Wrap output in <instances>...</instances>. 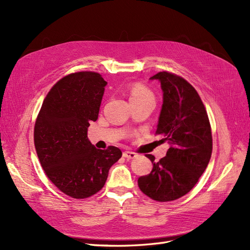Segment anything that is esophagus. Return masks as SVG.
<instances>
[{"mask_svg": "<svg viewBox=\"0 0 250 250\" xmlns=\"http://www.w3.org/2000/svg\"><path fill=\"white\" fill-rule=\"evenodd\" d=\"M123 156L125 158H127V160H132V158L137 157L138 154L132 152V151H125V152H123Z\"/></svg>", "mask_w": 250, "mask_h": 250, "instance_id": "34e87169", "label": "esophagus"}]
</instances>
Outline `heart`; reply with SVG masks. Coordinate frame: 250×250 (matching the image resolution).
<instances>
[{"mask_svg":"<svg viewBox=\"0 0 250 250\" xmlns=\"http://www.w3.org/2000/svg\"><path fill=\"white\" fill-rule=\"evenodd\" d=\"M128 94H129L130 101H145V100H153L154 101V96L153 93L146 86L144 85L143 83L135 82L128 88Z\"/></svg>","mask_w":250,"mask_h":250,"instance_id":"b5f03b06","label":"heart"}]
</instances>
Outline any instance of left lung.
<instances>
[{
  "mask_svg": "<svg viewBox=\"0 0 250 250\" xmlns=\"http://www.w3.org/2000/svg\"><path fill=\"white\" fill-rule=\"evenodd\" d=\"M150 79L160 81L164 93L155 134L171 146L158 162L146 154L153 168L138 185L151 199L166 202L183 197L197 184L210 160L213 138L206 107L190 83L166 71Z\"/></svg>",
  "mask_w": 250,
  "mask_h": 250,
  "instance_id": "1",
  "label": "left lung"
}]
</instances>
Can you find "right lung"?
<instances>
[{
	"label": "right lung",
	"mask_w": 250,
	"mask_h": 250,
	"mask_svg": "<svg viewBox=\"0 0 250 250\" xmlns=\"http://www.w3.org/2000/svg\"><path fill=\"white\" fill-rule=\"evenodd\" d=\"M106 84L96 72L66 75L50 89L35 121L34 145L42 167L53 185L72 198L99 192L122 156L119 148L97 149L87 139Z\"/></svg>",
	"instance_id": "1"
}]
</instances>
